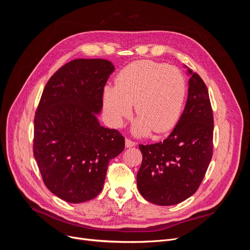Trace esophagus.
Segmentation results:
<instances>
[{
    "label": "esophagus",
    "instance_id": "34e87169",
    "mask_svg": "<svg viewBox=\"0 0 250 250\" xmlns=\"http://www.w3.org/2000/svg\"><path fill=\"white\" fill-rule=\"evenodd\" d=\"M135 145H137V144H135V142H133V141H131L129 139H126L125 140V146H126V148H131V147H134Z\"/></svg>",
    "mask_w": 250,
    "mask_h": 250
}]
</instances>
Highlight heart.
I'll list each match as a JSON object with an SVG mask.
<instances>
[{
    "instance_id": "obj_1",
    "label": "heart",
    "mask_w": 250,
    "mask_h": 250,
    "mask_svg": "<svg viewBox=\"0 0 250 250\" xmlns=\"http://www.w3.org/2000/svg\"><path fill=\"white\" fill-rule=\"evenodd\" d=\"M187 96L184 75L174 66L141 60L125 66L116 77L115 87L103 90V106L110 122L120 127L131 115L134 104L139 117L133 133L139 137L169 131L177 123Z\"/></svg>"
}]
</instances>
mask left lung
I'll return each mask as SVG.
<instances>
[{
    "label": "left lung",
    "instance_id": "8db88e82",
    "mask_svg": "<svg viewBox=\"0 0 250 250\" xmlns=\"http://www.w3.org/2000/svg\"><path fill=\"white\" fill-rule=\"evenodd\" d=\"M188 100L175 128L164 142L139 146L143 161L138 188L157 206H174L192 196L213 155L214 118L208 88L198 74L188 69Z\"/></svg>",
    "mask_w": 250,
    "mask_h": 250
}]
</instances>
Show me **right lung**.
I'll return each mask as SVG.
<instances>
[{
  "label": "right lung",
  "instance_id": "add662e5",
  "mask_svg": "<svg viewBox=\"0 0 250 250\" xmlns=\"http://www.w3.org/2000/svg\"><path fill=\"white\" fill-rule=\"evenodd\" d=\"M113 71L106 59H74L50 78L36 109L35 161L46 187L66 202L98 196L109 161L124 150L123 135L101 126L97 118Z\"/></svg>",
  "mask_w": 250,
  "mask_h": 250
}]
</instances>
